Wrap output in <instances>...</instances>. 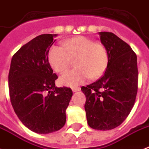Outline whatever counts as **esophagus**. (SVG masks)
<instances>
[{
  "mask_svg": "<svg viewBox=\"0 0 149 149\" xmlns=\"http://www.w3.org/2000/svg\"><path fill=\"white\" fill-rule=\"evenodd\" d=\"M72 92H77V91H80V87H78V86L72 87Z\"/></svg>",
  "mask_w": 149,
  "mask_h": 149,
  "instance_id": "1",
  "label": "esophagus"
}]
</instances>
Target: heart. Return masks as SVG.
Instances as JSON below:
<instances>
[{"label":"heart","mask_w":149,"mask_h":149,"mask_svg":"<svg viewBox=\"0 0 149 149\" xmlns=\"http://www.w3.org/2000/svg\"><path fill=\"white\" fill-rule=\"evenodd\" d=\"M48 58L52 68L58 73L65 72L74 61L77 68L65 72L59 79L62 85L71 87L83 84L89 78H100L109 63L106 47L84 36L66 39L63 42V48L52 47Z\"/></svg>","instance_id":"obj_1"}]
</instances>
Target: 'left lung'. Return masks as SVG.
Here are the masks:
<instances>
[{
  "label": "left lung",
  "instance_id": "obj_1",
  "mask_svg": "<svg viewBox=\"0 0 149 149\" xmlns=\"http://www.w3.org/2000/svg\"><path fill=\"white\" fill-rule=\"evenodd\" d=\"M109 63L104 76L81 91L86 96L89 126L107 131L125 120L134 106L138 91L137 56L128 44L111 32H99Z\"/></svg>",
  "mask_w": 149,
  "mask_h": 149
}]
</instances>
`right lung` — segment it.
I'll return each instance as SVG.
<instances>
[{
  "mask_svg": "<svg viewBox=\"0 0 149 149\" xmlns=\"http://www.w3.org/2000/svg\"><path fill=\"white\" fill-rule=\"evenodd\" d=\"M56 34L41 35L13 56L8 75L10 102L22 124L38 134L58 131L66 120L72 96L68 87H56L58 78L49 63Z\"/></svg>",
  "mask_w": 149,
  "mask_h": 149,
  "instance_id": "obj_1",
  "label": "right lung"
}]
</instances>
